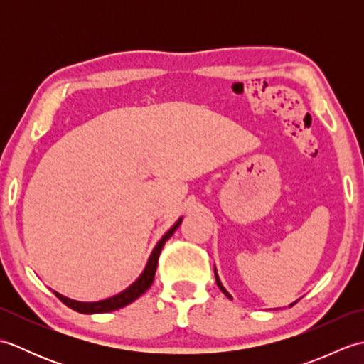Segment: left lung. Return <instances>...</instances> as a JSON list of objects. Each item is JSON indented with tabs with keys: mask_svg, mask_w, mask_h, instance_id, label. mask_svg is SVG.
<instances>
[{
	"mask_svg": "<svg viewBox=\"0 0 364 364\" xmlns=\"http://www.w3.org/2000/svg\"><path fill=\"white\" fill-rule=\"evenodd\" d=\"M214 275H215V283H218V286L220 288V291H222L223 294H225V296H227L228 299H231V296H230V294L227 292V289L223 288V286H222V283H220V280H219V275H218V270H215V267H214ZM294 304H296V301H294ZM294 304H292V305H294Z\"/></svg>",
	"mask_w": 364,
	"mask_h": 364,
	"instance_id": "8db88e82",
	"label": "left lung"
}]
</instances>
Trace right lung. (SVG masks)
<instances>
[{"mask_svg": "<svg viewBox=\"0 0 364 364\" xmlns=\"http://www.w3.org/2000/svg\"><path fill=\"white\" fill-rule=\"evenodd\" d=\"M181 218L175 222V225L170 228L167 233L162 236L161 241L154 247L149 262H146V266L144 269V272L141 274V277L137 278V280L127 288L125 291H122L117 296H112L106 300H100V301H78V300H72L68 297L60 296L59 292L53 291L54 296H56L63 304H65L68 308H72V310L82 313V314H95V313H109L114 310H119V308H123L129 305L131 301H134L136 299H139L142 296V294L150 288L153 280H154V272H156V267H158V259H159V253L162 250V247H164L167 239L175 233V230L180 227L181 223Z\"/></svg>", "mask_w": 364, "mask_h": 364, "instance_id": "1", "label": "right lung"}]
</instances>
